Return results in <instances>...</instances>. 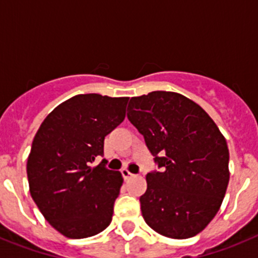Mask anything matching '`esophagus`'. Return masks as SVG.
Here are the masks:
<instances>
[{
    "label": "esophagus",
    "mask_w": 258,
    "mask_h": 258,
    "mask_svg": "<svg viewBox=\"0 0 258 258\" xmlns=\"http://www.w3.org/2000/svg\"><path fill=\"white\" fill-rule=\"evenodd\" d=\"M121 174H122V178H124L125 181H126V179H129V178H131V177H133V175H134L133 173H131L127 169H122L121 170Z\"/></svg>",
    "instance_id": "obj_1"
}]
</instances>
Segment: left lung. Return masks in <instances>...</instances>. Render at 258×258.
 Wrapping results in <instances>:
<instances>
[{
    "mask_svg": "<svg viewBox=\"0 0 258 258\" xmlns=\"http://www.w3.org/2000/svg\"><path fill=\"white\" fill-rule=\"evenodd\" d=\"M127 118L160 170L147 173L140 198L146 223L160 235L187 239L206 229L229 184V149L211 116L173 92L133 97Z\"/></svg>",
    "mask_w": 258,
    "mask_h": 258,
    "instance_id": "1",
    "label": "left lung"
}]
</instances>
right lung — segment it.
<instances>
[{
  "label": "right lung",
  "mask_w": 258,
  "mask_h": 258,
  "mask_svg": "<svg viewBox=\"0 0 258 258\" xmlns=\"http://www.w3.org/2000/svg\"><path fill=\"white\" fill-rule=\"evenodd\" d=\"M129 98L79 94L52 109L38 127L27 161L29 192L61 235L83 239L112 221L122 175L107 169L104 137L125 118Z\"/></svg>",
  "instance_id": "right-lung-1"
}]
</instances>
